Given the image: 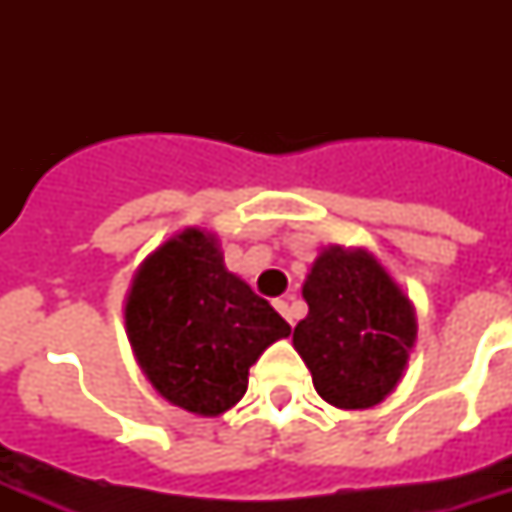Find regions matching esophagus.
Segmentation results:
<instances>
[{"label":"esophagus","mask_w":512,"mask_h":512,"mask_svg":"<svg viewBox=\"0 0 512 512\" xmlns=\"http://www.w3.org/2000/svg\"><path fill=\"white\" fill-rule=\"evenodd\" d=\"M289 300H292V295L284 297V300H276V311H279L289 324H295V321H292V305H289Z\"/></svg>","instance_id":"34e87169"}]
</instances>
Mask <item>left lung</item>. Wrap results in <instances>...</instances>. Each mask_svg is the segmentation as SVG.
I'll return each instance as SVG.
<instances>
[{
	"label": "left lung",
	"mask_w": 512,
	"mask_h": 512,
	"mask_svg": "<svg viewBox=\"0 0 512 512\" xmlns=\"http://www.w3.org/2000/svg\"><path fill=\"white\" fill-rule=\"evenodd\" d=\"M308 316L292 345L313 388L337 409H369L396 390L417 340V313L401 284L364 247L321 249L305 276Z\"/></svg>",
	"instance_id": "8db88e82"
}]
</instances>
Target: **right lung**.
I'll list each match as a JSON object with an SVG mask.
<instances>
[{
	"mask_svg": "<svg viewBox=\"0 0 512 512\" xmlns=\"http://www.w3.org/2000/svg\"><path fill=\"white\" fill-rule=\"evenodd\" d=\"M124 327L156 393L199 417L228 412L247 393L249 366L292 332L268 300L225 268L215 233L185 228L132 276Z\"/></svg>",
	"mask_w": 512,
	"mask_h": 512,
	"instance_id": "add662e5",
	"label": "right lung"
}]
</instances>
